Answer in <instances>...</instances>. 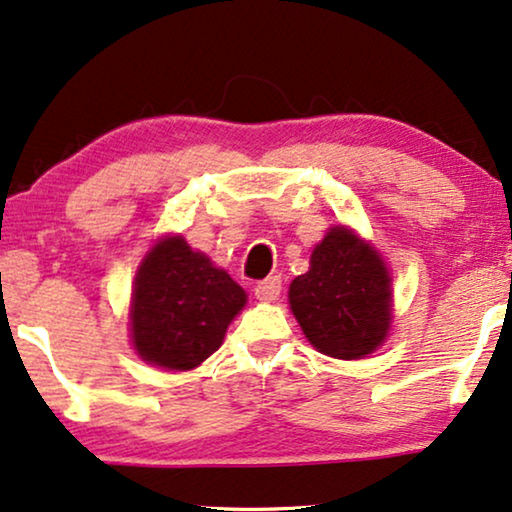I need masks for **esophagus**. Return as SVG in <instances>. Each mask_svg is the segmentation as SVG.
<instances>
[{
	"instance_id": "1",
	"label": "esophagus",
	"mask_w": 512,
	"mask_h": 512,
	"mask_svg": "<svg viewBox=\"0 0 512 512\" xmlns=\"http://www.w3.org/2000/svg\"><path fill=\"white\" fill-rule=\"evenodd\" d=\"M279 291H282V279H279L277 275L263 279V282H258L254 286L256 298L263 300V303H272V300H277Z\"/></svg>"
}]
</instances>
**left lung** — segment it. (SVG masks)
I'll return each mask as SVG.
<instances>
[{
	"instance_id": "8db88e82",
	"label": "left lung",
	"mask_w": 512,
	"mask_h": 512,
	"mask_svg": "<svg viewBox=\"0 0 512 512\" xmlns=\"http://www.w3.org/2000/svg\"><path fill=\"white\" fill-rule=\"evenodd\" d=\"M305 338L333 359L373 354L391 326V277L382 256L347 226H333L312 251L310 270L289 286Z\"/></svg>"
}]
</instances>
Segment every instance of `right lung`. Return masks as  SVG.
<instances>
[{
  "instance_id": "right-lung-1",
  "label": "right lung",
  "mask_w": 512,
  "mask_h": 512,
  "mask_svg": "<svg viewBox=\"0 0 512 512\" xmlns=\"http://www.w3.org/2000/svg\"><path fill=\"white\" fill-rule=\"evenodd\" d=\"M247 293L181 235L153 244L137 268L130 303L132 347L151 366L193 370L221 347Z\"/></svg>"
}]
</instances>
